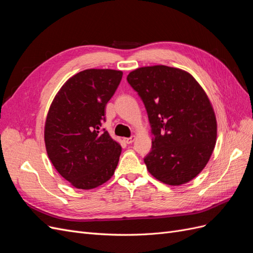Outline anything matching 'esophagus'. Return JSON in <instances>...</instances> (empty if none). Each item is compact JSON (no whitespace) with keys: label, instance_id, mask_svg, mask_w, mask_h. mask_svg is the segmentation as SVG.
Returning a JSON list of instances; mask_svg holds the SVG:
<instances>
[{"label":"esophagus","instance_id":"esophagus-1","mask_svg":"<svg viewBox=\"0 0 253 253\" xmlns=\"http://www.w3.org/2000/svg\"><path fill=\"white\" fill-rule=\"evenodd\" d=\"M134 140H135V136H132V137H128V138H124V141H125L126 143H127V144H129V143H132V142H134Z\"/></svg>","mask_w":253,"mask_h":253}]
</instances>
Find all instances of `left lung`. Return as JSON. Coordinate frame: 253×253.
<instances>
[{"label":"left lung","mask_w":253,"mask_h":253,"mask_svg":"<svg viewBox=\"0 0 253 253\" xmlns=\"http://www.w3.org/2000/svg\"><path fill=\"white\" fill-rule=\"evenodd\" d=\"M126 79L142 99L154 135L144 157L148 171L170 186L195 178L208 164L217 135L204 88L188 72L166 65L136 68Z\"/></svg>","instance_id":"left-lung-1"}]
</instances>
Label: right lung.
Returning <instances> with one entry per match:
<instances>
[{
  "label": "right lung",
  "instance_id": "right-lung-1",
  "mask_svg": "<svg viewBox=\"0 0 253 253\" xmlns=\"http://www.w3.org/2000/svg\"><path fill=\"white\" fill-rule=\"evenodd\" d=\"M121 78L116 70L82 71L63 84L49 106L45 148L55 169L75 188H97L116 170L121 145L101 126Z\"/></svg>",
  "mask_w": 253,
  "mask_h": 253
}]
</instances>
